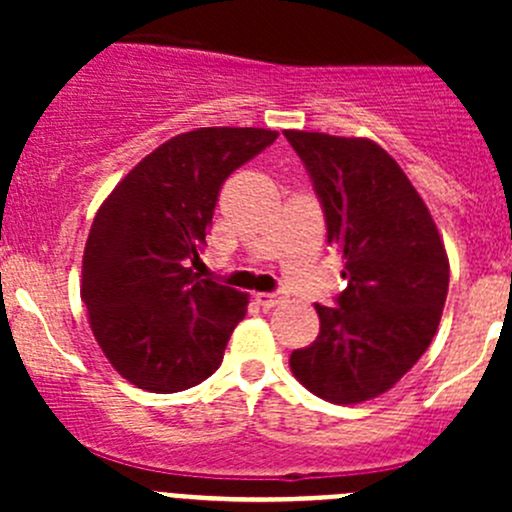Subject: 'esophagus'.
<instances>
[{"mask_svg":"<svg viewBox=\"0 0 512 512\" xmlns=\"http://www.w3.org/2000/svg\"><path fill=\"white\" fill-rule=\"evenodd\" d=\"M255 302L260 304L262 309H272V307H277V304L285 302V294L282 292H260V294H255Z\"/></svg>","mask_w":512,"mask_h":512,"instance_id":"obj_1","label":"esophagus"}]
</instances>
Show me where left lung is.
<instances>
[{"instance_id":"8db88e82","label":"left lung","mask_w":512,"mask_h":512,"mask_svg":"<svg viewBox=\"0 0 512 512\" xmlns=\"http://www.w3.org/2000/svg\"><path fill=\"white\" fill-rule=\"evenodd\" d=\"M312 178L347 289L317 304L319 337L289 356L319 399L359 404L421 359L441 322L448 257L431 213L394 158L366 138L285 131Z\"/></svg>"}]
</instances>
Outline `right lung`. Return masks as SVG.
I'll use <instances>...</instances> for the list:
<instances>
[{
  "mask_svg": "<svg viewBox=\"0 0 512 512\" xmlns=\"http://www.w3.org/2000/svg\"><path fill=\"white\" fill-rule=\"evenodd\" d=\"M277 141L265 128H198L146 156L96 213L81 299L113 369L153 394L215 374L247 294L195 275L220 185Z\"/></svg>",
  "mask_w": 512,
  "mask_h": 512,
  "instance_id": "add662e5",
  "label": "right lung"
}]
</instances>
